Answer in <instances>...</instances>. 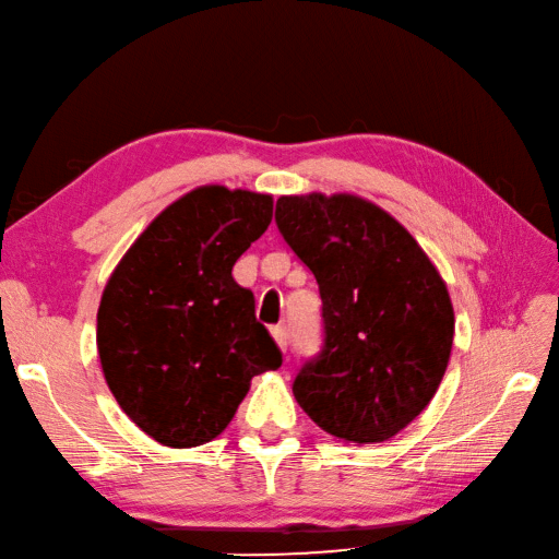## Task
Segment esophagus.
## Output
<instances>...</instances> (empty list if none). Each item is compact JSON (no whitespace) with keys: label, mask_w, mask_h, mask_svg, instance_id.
I'll use <instances>...</instances> for the list:
<instances>
[{"label":"esophagus","mask_w":559,"mask_h":559,"mask_svg":"<svg viewBox=\"0 0 559 559\" xmlns=\"http://www.w3.org/2000/svg\"><path fill=\"white\" fill-rule=\"evenodd\" d=\"M272 338H275V344L280 346V350L282 353H287V346H289V332H287V326H272Z\"/></svg>","instance_id":"obj_1"}]
</instances>
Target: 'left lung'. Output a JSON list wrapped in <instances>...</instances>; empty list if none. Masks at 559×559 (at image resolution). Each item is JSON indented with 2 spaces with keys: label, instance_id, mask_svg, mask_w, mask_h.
<instances>
[{
  "label": "left lung",
  "instance_id": "1",
  "mask_svg": "<svg viewBox=\"0 0 559 559\" xmlns=\"http://www.w3.org/2000/svg\"><path fill=\"white\" fill-rule=\"evenodd\" d=\"M275 223L318 280L324 346L294 379L308 417L346 443H382L425 411L451 360L455 312L437 265L377 203L280 197Z\"/></svg>",
  "mask_w": 559,
  "mask_h": 559
}]
</instances>
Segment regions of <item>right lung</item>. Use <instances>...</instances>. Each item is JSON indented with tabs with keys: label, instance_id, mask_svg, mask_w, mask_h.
I'll use <instances>...</instances> for the list:
<instances>
[{
	"label": "right lung",
	"instance_id": "right-lung-1",
	"mask_svg": "<svg viewBox=\"0 0 559 559\" xmlns=\"http://www.w3.org/2000/svg\"><path fill=\"white\" fill-rule=\"evenodd\" d=\"M270 221V194L197 187L148 223L108 277L97 312L104 379L154 441H213L251 379L282 365L253 294L233 277Z\"/></svg>",
	"mask_w": 559,
	"mask_h": 559
}]
</instances>
